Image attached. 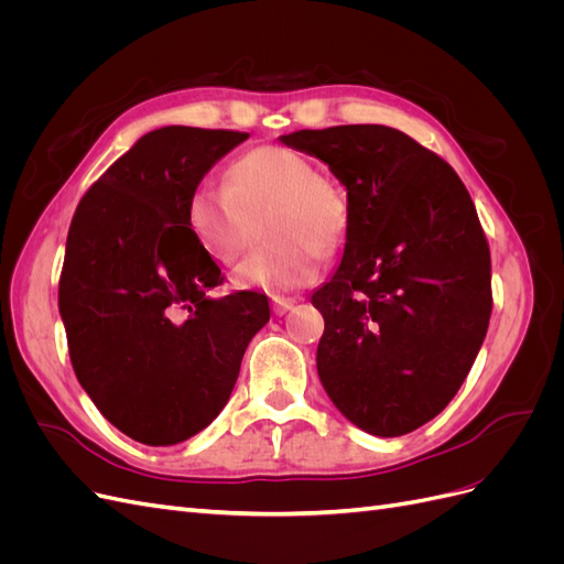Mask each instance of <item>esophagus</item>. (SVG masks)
<instances>
[{
	"instance_id": "1",
	"label": "esophagus",
	"mask_w": 564,
	"mask_h": 564,
	"mask_svg": "<svg viewBox=\"0 0 564 564\" xmlns=\"http://www.w3.org/2000/svg\"><path fill=\"white\" fill-rule=\"evenodd\" d=\"M294 303H296V299L275 296V299H272V313H275V315H284V313H289V311L294 308Z\"/></svg>"
}]
</instances>
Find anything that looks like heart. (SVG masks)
Listing matches in <instances>:
<instances>
[{"mask_svg":"<svg viewBox=\"0 0 564 564\" xmlns=\"http://www.w3.org/2000/svg\"><path fill=\"white\" fill-rule=\"evenodd\" d=\"M263 218V245L232 270V286L265 294L294 292L319 275V256L346 240L348 202L319 169L294 150H249L228 169L226 185L202 183L187 199L185 224L214 261L232 263L247 251Z\"/></svg>","mask_w":564,"mask_h":564,"instance_id":"b5f03b06","label":"heart"}]
</instances>
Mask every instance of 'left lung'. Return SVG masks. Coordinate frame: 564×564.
<instances>
[{"mask_svg": "<svg viewBox=\"0 0 564 564\" xmlns=\"http://www.w3.org/2000/svg\"><path fill=\"white\" fill-rule=\"evenodd\" d=\"M280 141L329 164L348 191L344 259L313 294L317 373L357 429L398 437L466 381L491 315V261L454 169L383 124L303 129Z\"/></svg>", "mask_w": 564, "mask_h": 564, "instance_id": "obj_1", "label": "left lung"}]
</instances>
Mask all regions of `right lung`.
Masks as SVG:
<instances>
[{
    "instance_id": "1",
    "label": "right lung",
    "mask_w": 564,
    "mask_h": 564,
    "mask_svg": "<svg viewBox=\"0 0 564 564\" xmlns=\"http://www.w3.org/2000/svg\"><path fill=\"white\" fill-rule=\"evenodd\" d=\"M249 133L162 127L89 193L67 232L58 311L79 386L117 431L150 447L197 435L230 400L268 299L207 296L224 282L185 224L204 174Z\"/></svg>"
}]
</instances>
